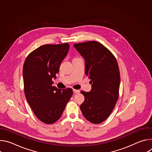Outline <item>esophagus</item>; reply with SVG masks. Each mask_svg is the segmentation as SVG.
<instances>
[{
    "label": "esophagus",
    "instance_id": "esophagus-1",
    "mask_svg": "<svg viewBox=\"0 0 152 152\" xmlns=\"http://www.w3.org/2000/svg\"><path fill=\"white\" fill-rule=\"evenodd\" d=\"M73 93H79L80 92L79 90H75V89H73Z\"/></svg>",
    "mask_w": 152,
    "mask_h": 152
}]
</instances>
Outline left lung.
I'll return each instance as SVG.
<instances>
[{"instance_id":"8db88e82","label":"left lung","mask_w":152,"mask_h":152,"mask_svg":"<svg viewBox=\"0 0 152 152\" xmlns=\"http://www.w3.org/2000/svg\"><path fill=\"white\" fill-rule=\"evenodd\" d=\"M73 46L85 59V73L92 84L90 92L80 91L85 97L80 110L88 121L99 124L110 116L118 100L120 83L118 63L114 55L97 41Z\"/></svg>"}]
</instances>
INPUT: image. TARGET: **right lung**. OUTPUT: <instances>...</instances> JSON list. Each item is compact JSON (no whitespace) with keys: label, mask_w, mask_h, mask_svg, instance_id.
Segmentation results:
<instances>
[{"label":"right lung","mask_w":152,"mask_h":152,"mask_svg":"<svg viewBox=\"0 0 152 152\" xmlns=\"http://www.w3.org/2000/svg\"><path fill=\"white\" fill-rule=\"evenodd\" d=\"M69 48L68 43L42 45L30 53L24 62L26 99L36 117L46 124L59 119L73 95L72 88L60 90L52 85Z\"/></svg>","instance_id":"right-lung-1"}]
</instances>
